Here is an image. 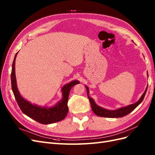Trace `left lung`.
I'll return each instance as SVG.
<instances>
[{"label":"left lung","instance_id":"1","mask_svg":"<svg viewBox=\"0 0 155 155\" xmlns=\"http://www.w3.org/2000/svg\"><path fill=\"white\" fill-rule=\"evenodd\" d=\"M85 87L87 88V96L89 99V101L91 102L92 111L94 112V114H96L97 116H101V117H105V118H121V117H124V116L127 115L128 114L130 113L131 112L134 110L136 108L141 104L147 90V87L146 89H145L144 93L143 94V95L141 97H140V99L137 102H136L135 104H131L125 107L120 108V109H118L115 110H109L97 105L92 98L90 97V96H88V94H89L88 88L87 86H85Z\"/></svg>","mask_w":155,"mask_h":155}]
</instances>
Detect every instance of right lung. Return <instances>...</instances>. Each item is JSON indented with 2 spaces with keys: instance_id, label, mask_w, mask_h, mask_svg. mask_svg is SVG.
<instances>
[{
  "instance_id": "add662e5",
  "label": "right lung",
  "mask_w": 155,
  "mask_h": 155,
  "mask_svg": "<svg viewBox=\"0 0 155 155\" xmlns=\"http://www.w3.org/2000/svg\"><path fill=\"white\" fill-rule=\"evenodd\" d=\"M17 54V53L15 55L12 64L11 83L14 96H15L17 104L19 106L22 112L31 119L42 124H53L63 120L68 114V108L67 104L70 89L73 86L79 83V82L76 80L73 81L63 86L61 90L63 93V99L53 107H41L39 106L32 105L31 103L25 100L21 96L18 91L15 72V64Z\"/></svg>"
}]
</instances>
